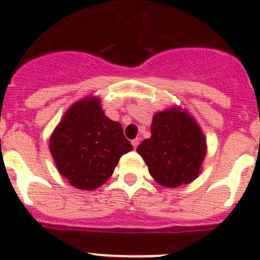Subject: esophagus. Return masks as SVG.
<instances>
[{
	"label": "esophagus",
	"instance_id": "esophagus-1",
	"mask_svg": "<svg viewBox=\"0 0 260 260\" xmlns=\"http://www.w3.org/2000/svg\"><path fill=\"white\" fill-rule=\"evenodd\" d=\"M132 144H133V147H134V148H137L138 147V144H139V139H134V141H132Z\"/></svg>",
	"mask_w": 260,
	"mask_h": 260
}]
</instances>
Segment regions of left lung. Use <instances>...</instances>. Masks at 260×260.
<instances>
[{
	"instance_id": "8db88e82",
	"label": "left lung",
	"mask_w": 260,
	"mask_h": 260,
	"mask_svg": "<svg viewBox=\"0 0 260 260\" xmlns=\"http://www.w3.org/2000/svg\"><path fill=\"white\" fill-rule=\"evenodd\" d=\"M206 150V139L197 121L178 107L156 113L151 138L137 148L152 178L167 187H178L195 180Z\"/></svg>"
}]
</instances>
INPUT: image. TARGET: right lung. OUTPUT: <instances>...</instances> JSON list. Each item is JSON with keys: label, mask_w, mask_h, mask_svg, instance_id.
<instances>
[{"label": "right lung", "mask_w": 260, "mask_h": 260, "mask_svg": "<svg viewBox=\"0 0 260 260\" xmlns=\"http://www.w3.org/2000/svg\"><path fill=\"white\" fill-rule=\"evenodd\" d=\"M49 150L61 176L77 189L91 191L107 182L133 146L121 123L105 116L100 99L86 98L62 117L50 137Z\"/></svg>", "instance_id": "obj_1"}]
</instances>
